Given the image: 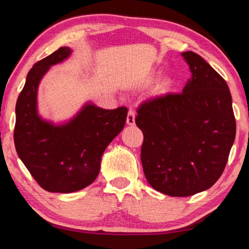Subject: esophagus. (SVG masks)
<instances>
[{
	"label": "esophagus",
	"mask_w": 249,
	"mask_h": 249,
	"mask_svg": "<svg viewBox=\"0 0 249 249\" xmlns=\"http://www.w3.org/2000/svg\"><path fill=\"white\" fill-rule=\"evenodd\" d=\"M134 124H136V120H134V111L132 109H129L128 116H127V124L133 125Z\"/></svg>",
	"instance_id": "obj_1"
}]
</instances>
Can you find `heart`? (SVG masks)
Returning <instances> with one entry per match:
<instances>
[{
	"mask_svg": "<svg viewBox=\"0 0 249 249\" xmlns=\"http://www.w3.org/2000/svg\"><path fill=\"white\" fill-rule=\"evenodd\" d=\"M172 86V80L171 78H164V80L160 81L158 86H156V93L158 94H165L166 91L169 90Z\"/></svg>",
	"mask_w": 249,
	"mask_h": 249,
	"instance_id": "b5f03b06",
	"label": "heart"
}]
</instances>
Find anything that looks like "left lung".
<instances>
[{"label":"left lung","instance_id":"left-lung-1","mask_svg":"<svg viewBox=\"0 0 249 249\" xmlns=\"http://www.w3.org/2000/svg\"><path fill=\"white\" fill-rule=\"evenodd\" d=\"M182 56L193 76L181 93L146 99L136 116L144 137V175L155 190L171 197H188L214 185L236 133L224 78L195 52H182Z\"/></svg>","mask_w":249,"mask_h":249}]
</instances>
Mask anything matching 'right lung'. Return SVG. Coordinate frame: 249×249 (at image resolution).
<instances>
[{"label": "right lung", "instance_id": "right-lung-1", "mask_svg": "<svg viewBox=\"0 0 249 249\" xmlns=\"http://www.w3.org/2000/svg\"><path fill=\"white\" fill-rule=\"evenodd\" d=\"M70 53L69 47H61L35 63L16 103V152L38 185L50 193H74L96 179L104 151L124 129L128 113L124 106L107 110L89 104L67 124L40 119L36 102L39 82L51 65Z\"/></svg>", "mask_w": 249, "mask_h": 249}]
</instances>
